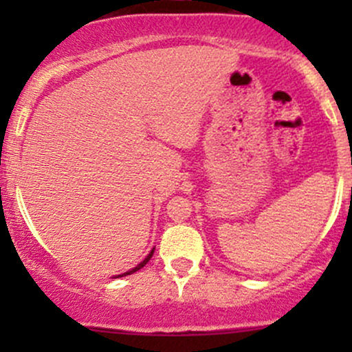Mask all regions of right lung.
Here are the masks:
<instances>
[{
    "mask_svg": "<svg viewBox=\"0 0 352 352\" xmlns=\"http://www.w3.org/2000/svg\"><path fill=\"white\" fill-rule=\"evenodd\" d=\"M153 252H155V248H153V250H151V252H150V254H148V257H146V258H144V261H143V262H141V264H138V265H136V267H134V269H131V271H127V272H124V274H119V276H116V278H122V276H129V274H133V272L140 271V269H141V267H144V265H146V264H148V261H150V258H151V257H153Z\"/></svg>",
    "mask_w": 352,
    "mask_h": 352,
    "instance_id": "obj_1",
    "label": "right lung"
}]
</instances>
